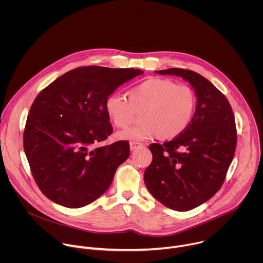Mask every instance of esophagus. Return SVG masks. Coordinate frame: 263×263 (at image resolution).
Here are the masks:
<instances>
[{"mask_svg":"<svg viewBox=\"0 0 263 263\" xmlns=\"http://www.w3.org/2000/svg\"><path fill=\"white\" fill-rule=\"evenodd\" d=\"M142 145H143V144H142V143H140V142L131 141V142H130V149H131V151H134V149H136L137 147L142 146Z\"/></svg>","mask_w":263,"mask_h":263,"instance_id":"esophagus-1","label":"esophagus"}]
</instances>
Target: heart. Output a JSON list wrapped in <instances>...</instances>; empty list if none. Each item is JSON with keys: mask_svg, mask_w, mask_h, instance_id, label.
<instances>
[{"mask_svg": "<svg viewBox=\"0 0 263 263\" xmlns=\"http://www.w3.org/2000/svg\"><path fill=\"white\" fill-rule=\"evenodd\" d=\"M196 108L197 97L192 87L162 78H149L134 86L129 99L111 93L105 101L106 114L118 128H127L143 111L141 124L117 134L119 139L130 141L180 136L192 124Z\"/></svg>", "mask_w": 263, "mask_h": 263, "instance_id": "heart-1", "label": "heart"}]
</instances>
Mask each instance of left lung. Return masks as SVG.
I'll use <instances>...</instances> for the list:
<instances>
[{
  "label": "left lung",
  "instance_id": "8db88e82",
  "mask_svg": "<svg viewBox=\"0 0 263 263\" xmlns=\"http://www.w3.org/2000/svg\"><path fill=\"white\" fill-rule=\"evenodd\" d=\"M156 72L190 82L197 108L184 133L162 145H149L153 160L145 168L144 184L167 208L189 211L211 199L222 185L235 153V120L226 97L200 73L176 67Z\"/></svg>",
  "mask_w": 263,
  "mask_h": 263
}]
</instances>
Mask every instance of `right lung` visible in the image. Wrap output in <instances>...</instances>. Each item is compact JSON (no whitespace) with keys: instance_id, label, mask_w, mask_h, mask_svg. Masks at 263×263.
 <instances>
[{"instance_id":"add662e5","label":"right lung","mask_w":263,"mask_h":263,"mask_svg":"<svg viewBox=\"0 0 263 263\" xmlns=\"http://www.w3.org/2000/svg\"><path fill=\"white\" fill-rule=\"evenodd\" d=\"M143 73L134 68L83 66L48 85L33 102L24 149L42 193L56 204L81 208L100 198L128 159V141L93 147L112 133L105 101Z\"/></svg>"}]
</instances>
